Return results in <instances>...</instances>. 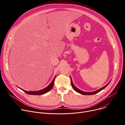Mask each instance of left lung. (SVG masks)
<instances>
[{
  "mask_svg": "<svg viewBox=\"0 0 125 125\" xmlns=\"http://www.w3.org/2000/svg\"><path fill=\"white\" fill-rule=\"evenodd\" d=\"M71 84H72V86L73 88H74V90L76 92H77V93H79V94H84V95H93V94H97V93L100 92L101 91H102V90H103L104 88H105L107 86V85L109 84V83L110 82H111V81H110L106 85H105L104 86H103V87H102V88H100L99 90H97V91H95V92H83V91H82L79 90V89H78V88H77V87L74 85V84H73V82H72V78H71Z\"/></svg>",
  "mask_w": 125,
  "mask_h": 125,
  "instance_id": "obj_1",
  "label": "left lung"
}]
</instances>
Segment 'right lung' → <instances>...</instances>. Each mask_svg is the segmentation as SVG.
Masks as SVG:
<instances>
[{
	"label": "right lung",
	"mask_w": 125,
	"mask_h": 125,
	"mask_svg": "<svg viewBox=\"0 0 125 125\" xmlns=\"http://www.w3.org/2000/svg\"><path fill=\"white\" fill-rule=\"evenodd\" d=\"M55 78V77H54V79H53L52 81L51 82V83H50V84L48 86H47L45 88H44V89H43V90H41V91H34V92H28V91H24L23 90H22V89H21V88H20V89L28 94H30V95H41V94H44L47 93L48 92L50 91L51 89L52 88L53 84H54Z\"/></svg>",
	"instance_id": "add662e5"
}]
</instances>
